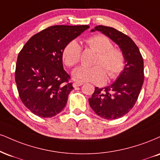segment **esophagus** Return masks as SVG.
<instances>
[{
	"instance_id": "esophagus-1",
	"label": "esophagus",
	"mask_w": 160,
	"mask_h": 160,
	"mask_svg": "<svg viewBox=\"0 0 160 160\" xmlns=\"http://www.w3.org/2000/svg\"><path fill=\"white\" fill-rule=\"evenodd\" d=\"M82 85V82H75L73 83V86H74V88H77L78 87V86H80Z\"/></svg>"
}]
</instances>
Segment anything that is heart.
I'll use <instances>...</instances> for the list:
<instances>
[{
	"label": "heart",
	"instance_id": "heart-1",
	"mask_svg": "<svg viewBox=\"0 0 160 160\" xmlns=\"http://www.w3.org/2000/svg\"><path fill=\"white\" fill-rule=\"evenodd\" d=\"M90 48L96 51L93 67L79 66L74 69L72 77L79 82H91L102 84L107 80V74L110 79H115L122 72L124 66V57L120 50L114 48L112 42L103 35H97L86 40ZM81 56V47L75 40L65 46L62 53L65 64L71 67L78 64Z\"/></svg>",
	"mask_w": 160,
	"mask_h": 160
}]
</instances>
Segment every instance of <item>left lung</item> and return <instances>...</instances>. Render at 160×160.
Segmentation results:
<instances>
[{"mask_svg":"<svg viewBox=\"0 0 160 160\" xmlns=\"http://www.w3.org/2000/svg\"><path fill=\"white\" fill-rule=\"evenodd\" d=\"M100 31L114 42L124 57V67L116 80L107 87H95L88 98L91 108L101 118L112 120L126 115L135 105L144 82V62L134 42L110 27L98 25L91 32Z\"/></svg>","mask_w":160,"mask_h":160,"instance_id":"8db88e82","label":"left lung"}]
</instances>
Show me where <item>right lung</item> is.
<instances>
[{
    "instance_id": "right-lung-1",
    "label": "right lung",
    "mask_w": 160,
    "mask_h": 160,
    "mask_svg": "<svg viewBox=\"0 0 160 160\" xmlns=\"http://www.w3.org/2000/svg\"><path fill=\"white\" fill-rule=\"evenodd\" d=\"M88 25H56L32 36L18 53L15 82L22 103L33 114L51 118L65 108L73 89L63 68L65 46Z\"/></svg>"
}]
</instances>
